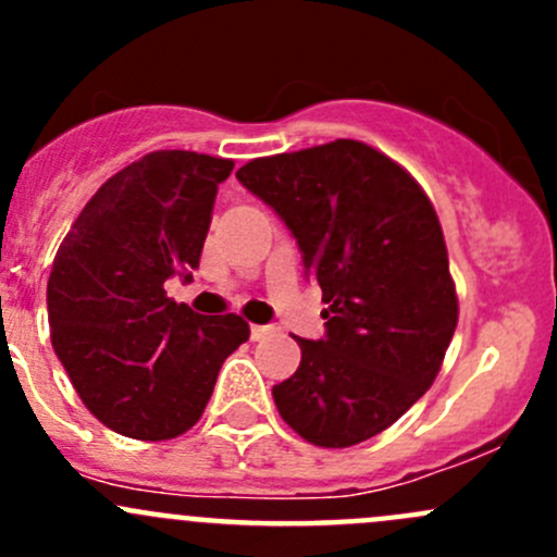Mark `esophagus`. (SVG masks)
<instances>
[{"label": "esophagus", "mask_w": 557, "mask_h": 557, "mask_svg": "<svg viewBox=\"0 0 557 557\" xmlns=\"http://www.w3.org/2000/svg\"><path fill=\"white\" fill-rule=\"evenodd\" d=\"M272 325H258V323H252L250 325V339L252 342H261V339H267L269 334H272Z\"/></svg>", "instance_id": "obj_1"}]
</instances>
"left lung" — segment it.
<instances>
[{
    "label": "left lung",
    "instance_id": "1",
    "mask_svg": "<svg viewBox=\"0 0 557 557\" xmlns=\"http://www.w3.org/2000/svg\"><path fill=\"white\" fill-rule=\"evenodd\" d=\"M237 177L294 232L329 305L325 339L296 336L299 369L272 387L280 418L318 447L383 434L434 383L458 325L429 194L358 139L252 159Z\"/></svg>",
    "mask_w": 557,
    "mask_h": 557
}]
</instances>
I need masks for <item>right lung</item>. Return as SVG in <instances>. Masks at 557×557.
<instances>
[{
    "label": "right lung",
    "instance_id": "obj_1",
    "mask_svg": "<svg viewBox=\"0 0 557 557\" xmlns=\"http://www.w3.org/2000/svg\"><path fill=\"white\" fill-rule=\"evenodd\" d=\"M232 170L221 156L153 150L107 180L55 250L50 342L88 412L115 434L164 442L194 429L223 361L250 336L239 314H196L164 288L199 267Z\"/></svg>",
    "mask_w": 557,
    "mask_h": 557
}]
</instances>
